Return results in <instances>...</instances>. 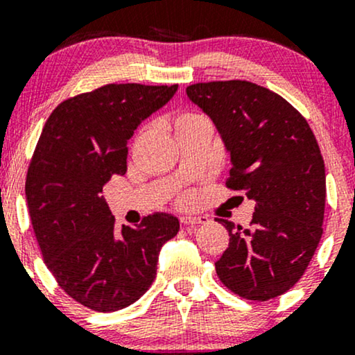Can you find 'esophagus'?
I'll return each instance as SVG.
<instances>
[{"instance_id": "1", "label": "esophagus", "mask_w": 355, "mask_h": 355, "mask_svg": "<svg viewBox=\"0 0 355 355\" xmlns=\"http://www.w3.org/2000/svg\"><path fill=\"white\" fill-rule=\"evenodd\" d=\"M180 222L183 225H198V223L209 222V217H203V215H182Z\"/></svg>"}]
</instances>
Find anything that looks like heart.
I'll use <instances>...</instances> for the list:
<instances>
[{
  "label": "heart",
  "instance_id": "heart-1",
  "mask_svg": "<svg viewBox=\"0 0 355 355\" xmlns=\"http://www.w3.org/2000/svg\"><path fill=\"white\" fill-rule=\"evenodd\" d=\"M198 118H202V115H198V113H193V112H183V113H180V115L177 116V121H175V126H177V128H178V126L190 123V121L198 120ZM185 200H189V197H187Z\"/></svg>",
  "mask_w": 355,
  "mask_h": 355
}]
</instances>
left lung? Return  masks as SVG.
<instances>
[{"mask_svg": "<svg viewBox=\"0 0 355 355\" xmlns=\"http://www.w3.org/2000/svg\"><path fill=\"white\" fill-rule=\"evenodd\" d=\"M187 96L211 118L230 153L227 187L255 200L248 229L215 218L230 237L215 262L218 279L248 300L282 295L322 237L325 166L311 126L282 96L245 80L190 85Z\"/></svg>", "mask_w": 355, "mask_h": 355, "instance_id": "left-lung-1", "label": "left lung"}]
</instances>
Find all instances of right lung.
Returning a JSON list of instances; mask_svg holds the SVG:
<instances>
[{"instance_id": "add662e5", "label": "right lung", "mask_w": 355, "mask_h": 355, "mask_svg": "<svg viewBox=\"0 0 355 355\" xmlns=\"http://www.w3.org/2000/svg\"><path fill=\"white\" fill-rule=\"evenodd\" d=\"M178 89L112 83L64 100L43 126L26 175V202L44 263L71 299L115 312L148 291L160 248L180 222L153 214L115 229L101 190L125 175L128 140Z\"/></svg>"}]
</instances>
